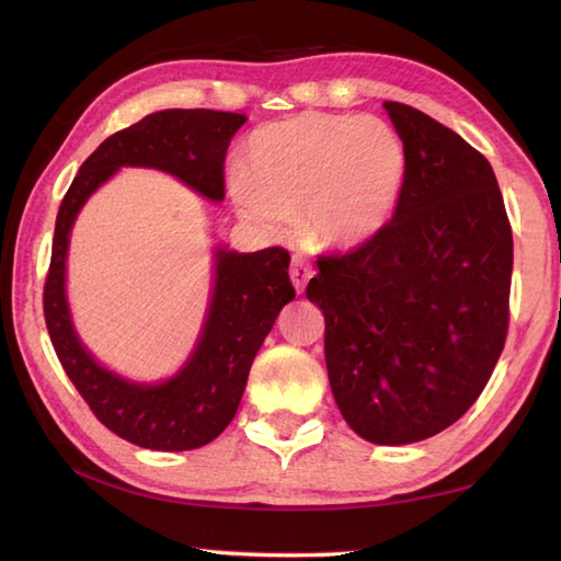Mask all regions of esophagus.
Listing matches in <instances>:
<instances>
[{
    "label": "esophagus",
    "instance_id": "1",
    "mask_svg": "<svg viewBox=\"0 0 561 561\" xmlns=\"http://www.w3.org/2000/svg\"><path fill=\"white\" fill-rule=\"evenodd\" d=\"M289 274H291L294 289H297V291L301 294L304 289H307V282L313 277V267L309 264V260L294 257V260H291V267H289Z\"/></svg>",
    "mask_w": 561,
    "mask_h": 561
}]
</instances>
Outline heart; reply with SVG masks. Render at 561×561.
Listing matches in <instances>:
<instances>
[{
  "instance_id": "b5f03b06",
  "label": "heart",
  "mask_w": 561,
  "mask_h": 561,
  "mask_svg": "<svg viewBox=\"0 0 561 561\" xmlns=\"http://www.w3.org/2000/svg\"><path fill=\"white\" fill-rule=\"evenodd\" d=\"M404 181V149L378 117L304 112L248 141L232 186L257 226L299 220L325 248H358L390 218Z\"/></svg>"
}]
</instances>
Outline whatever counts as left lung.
Instances as JSON below:
<instances>
[{"label":"left lung","mask_w":561,"mask_h":561,"mask_svg":"<svg viewBox=\"0 0 561 561\" xmlns=\"http://www.w3.org/2000/svg\"><path fill=\"white\" fill-rule=\"evenodd\" d=\"M404 149L392 220L321 254L307 297L343 420L373 444H412L468 412L511 321L513 230L488 159L424 112L385 103Z\"/></svg>","instance_id":"obj_1"}]
</instances>
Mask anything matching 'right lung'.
I'll list each match as a JSON object with an SVG mask.
<instances>
[{
	"mask_svg": "<svg viewBox=\"0 0 561 561\" xmlns=\"http://www.w3.org/2000/svg\"><path fill=\"white\" fill-rule=\"evenodd\" d=\"M245 115L216 110H161L119 129L90 154L60 201L50 267L44 284L46 329L60 365L110 432L145 449L188 451L206 446L238 412L262 341L294 299L289 252H216V287L191 360L161 385L117 378L78 341L66 304L68 232L90 193L119 167H154L210 201H222V161Z\"/></svg>",
	"mask_w": 561,
	"mask_h": 561,
	"instance_id": "add662e5",
	"label": "right lung"
}]
</instances>
